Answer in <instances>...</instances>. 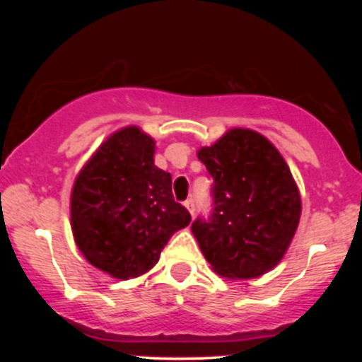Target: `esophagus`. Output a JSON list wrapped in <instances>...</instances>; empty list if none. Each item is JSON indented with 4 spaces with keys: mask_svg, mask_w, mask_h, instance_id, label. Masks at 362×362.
Wrapping results in <instances>:
<instances>
[{
    "mask_svg": "<svg viewBox=\"0 0 362 362\" xmlns=\"http://www.w3.org/2000/svg\"><path fill=\"white\" fill-rule=\"evenodd\" d=\"M185 206H187L188 212H190L192 216H194V212H196V201H194V199H192V197H190V199L185 201Z\"/></svg>",
    "mask_w": 362,
    "mask_h": 362,
    "instance_id": "esophagus-1",
    "label": "esophagus"
}]
</instances>
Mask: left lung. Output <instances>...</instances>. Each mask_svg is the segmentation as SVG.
<instances>
[{"label":"left lung","mask_w":362,"mask_h":362,"mask_svg":"<svg viewBox=\"0 0 362 362\" xmlns=\"http://www.w3.org/2000/svg\"><path fill=\"white\" fill-rule=\"evenodd\" d=\"M197 158L212 175L214 209L192 223L204 259L228 279H254L288 250L300 196L283 156L267 137L232 129Z\"/></svg>","instance_id":"1"}]
</instances>
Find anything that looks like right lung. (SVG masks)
<instances>
[{"label": "right lung", "instance_id": "right-lung-1", "mask_svg": "<svg viewBox=\"0 0 362 362\" xmlns=\"http://www.w3.org/2000/svg\"><path fill=\"white\" fill-rule=\"evenodd\" d=\"M156 143L137 127L112 134L76 177L70 221L90 264L116 279L143 276L190 214L172 196V175L153 165Z\"/></svg>", "mask_w": 362, "mask_h": 362}]
</instances>
